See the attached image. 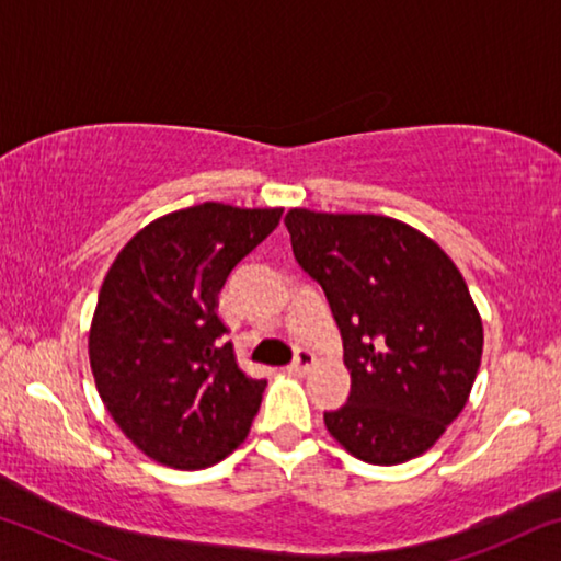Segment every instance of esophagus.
Returning a JSON list of instances; mask_svg holds the SVG:
<instances>
[{
  "label": "esophagus",
  "mask_w": 561,
  "mask_h": 561,
  "mask_svg": "<svg viewBox=\"0 0 561 561\" xmlns=\"http://www.w3.org/2000/svg\"><path fill=\"white\" fill-rule=\"evenodd\" d=\"M314 364H317L314 351L299 348L297 356H294V360H291V366H289V374H307Z\"/></svg>",
  "instance_id": "1"
}]
</instances>
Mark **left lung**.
<instances>
[{"instance_id": "1", "label": "left lung", "mask_w": 561, "mask_h": 561, "mask_svg": "<svg viewBox=\"0 0 561 561\" xmlns=\"http://www.w3.org/2000/svg\"><path fill=\"white\" fill-rule=\"evenodd\" d=\"M299 267L324 289L344 339L348 401L327 431L371 465L417 458L460 415L482 356V319L431 237L383 215L284 217Z\"/></svg>"}]
</instances>
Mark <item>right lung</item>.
<instances>
[{"mask_svg": "<svg viewBox=\"0 0 561 561\" xmlns=\"http://www.w3.org/2000/svg\"><path fill=\"white\" fill-rule=\"evenodd\" d=\"M282 207L203 203L146 225L118 252L89 331L103 405L148 458L203 470L240 445L267 381L234 358L217 294Z\"/></svg>", "mask_w": 561, "mask_h": 561, "instance_id": "1", "label": "right lung"}]
</instances>
